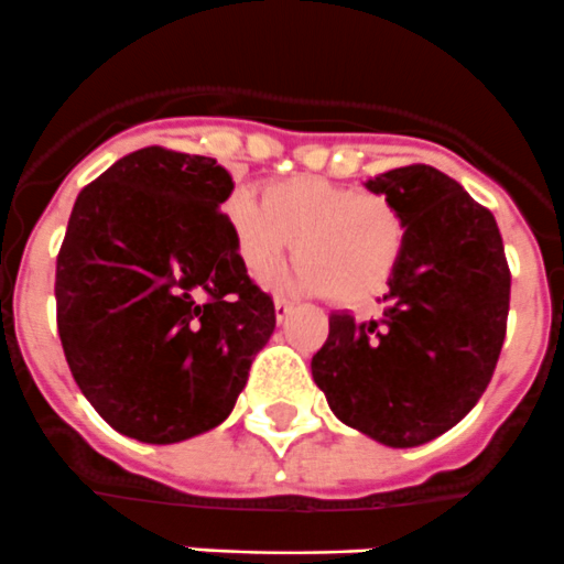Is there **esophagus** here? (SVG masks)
I'll return each mask as SVG.
<instances>
[{
  "mask_svg": "<svg viewBox=\"0 0 564 564\" xmlns=\"http://www.w3.org/2000/svg\"><path fill=\"white\" fill-rule=\"evenodd\" d=\"M290 312H293V301L280 299V295H276V299H274V315H276V323L288 321Z\"/></svg>",
  "mask_w": 564,
  "mask_h": 564,
  "instance_id": "1",
  "label": "esophagus"
}]
</instances>
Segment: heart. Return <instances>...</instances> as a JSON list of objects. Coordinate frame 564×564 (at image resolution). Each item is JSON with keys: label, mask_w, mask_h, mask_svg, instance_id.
Listing matches in <instances>:
<instances>
[{"label": "heart", "mask_w": 564, "mask_h": 564, "mask_svg": "<svg viewBox=\"0 0 564 564\" xmlns=\"http://www.w3.org/2000/svg\"><path fill=\"white\" fill-rule=\"evenodd\" d=\"M225 216L249 274H265L295 247L301 260L284 284L332 295L339 304H367L381 295L409 236L389 197L315 175L271 183L263 199L238 188L225 203Z\"/></svg>", "instance_id": "obj_1"}]
</instances>
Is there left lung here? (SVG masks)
<instances>
[{"instance_id":"obj_1","label":"left lung","mask_w":564,"mask_h":564,"mask_svg":"<svg viewBox=\"0 0 564 564\" xmlns=\"http://www.w3.org/2000/svg\"><path fill=\"white\" fill-rule=\"evenodd\" d=\"M405 219V252L378 321L332 312L312 378L339 422L387 447L458 425L499 361L510 269L494 214L427 164L365 183Z\"/></svg>"}]
</instances>
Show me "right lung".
<instances>
[{
	"label": "right lung",
	"instance_id": "1",
	"mask_svg": "<svg viewBox=\"0 0 564 564\" xmlns=\"http://www.w3.org/2000/svg\"><path fill=\"white\" fill-rule=\"evenodd\" d=\"M208 155L142 148L82 188L57 254V328L90 405L128 438L175 444L221 425L274 334Z\"/></svg>",
	"mask_w": 564,
	"mask_h": 564
}]
</instances>
